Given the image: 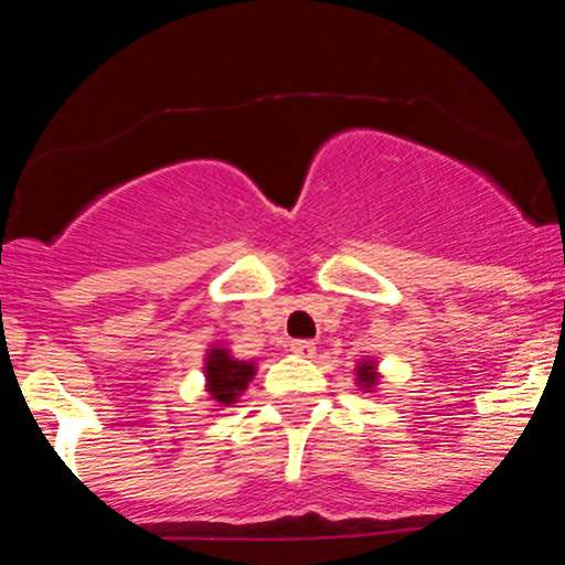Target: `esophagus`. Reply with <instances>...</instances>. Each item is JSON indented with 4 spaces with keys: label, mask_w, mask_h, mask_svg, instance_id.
I'll use <instances>...</instances> for the list:
<instances>
[{
    "label": "esophagus",
    "mask_w": 565,
    "mask_h": 565,
    "mask_svg": "<svg viewBox=\"0 0 565 565\" xmlns=\"http://www.w3.org/2000/svg\"><path fill=\"white\" fill-rule=\"evenodd\" d=\"M289 350L295 355H305V359H310V355L316 353V342H310V340H291Z\"/></svg>",
    "instance_id": "1"
}]
</instances>
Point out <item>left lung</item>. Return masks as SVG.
Wrapping results in <instances>:
<instances>
[{"mask_svg":"<svg viewBox=\"0 0 565 565\" xmlns=\"http://www.w3.org/2000/svg\"><path fill=\"white\" fill-rule=\"evenodd\" d=\"M355 385H359V391L364 393H377V385L382 380L380 374V364L374 359H361L359 364H355Z\"/></svg>","mask_w":565,"mask_h":565,"instance_id":"left-lung-1","label":"left lung"}]
</instances>
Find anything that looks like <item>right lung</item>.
Returning <instances> with one entry per match:
<instances>
[{
    "label": "right lung",
    "instance_id": "right-lung-1",
    "mask_svg": "<svg viewBox=\"0 0 565 565\" xmlns=\"http://www.w3.org/2000/svg\"><path fill=\"white\" fill-rule=\"evenodd\" d=\"M257 364L255 361L236 359L231 348L210 345L204 353V391L212 398V412L233 406L238 401L249 382L255 380Z\"/></svg>",
    "mask_w": 565,
    "mask_h": 565
}]
</instances>
